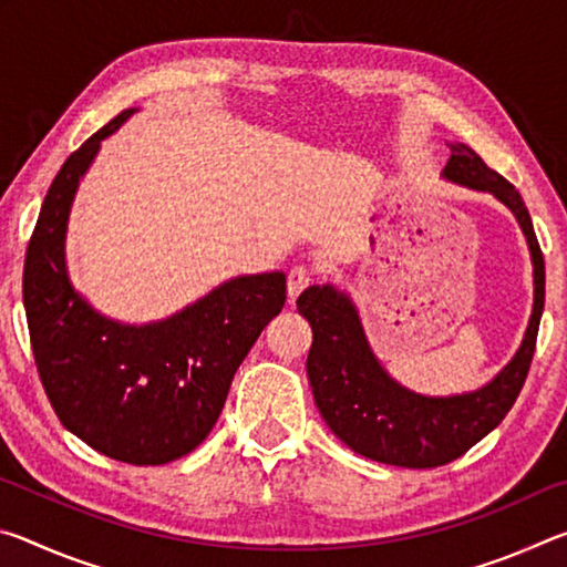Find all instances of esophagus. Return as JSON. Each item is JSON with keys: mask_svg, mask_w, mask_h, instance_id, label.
<instances>
[{"mask_svg": "<svg viewBox=\"0 0 567 567\" xmlns=\"http://www.w3.org/2000/svg\"><path fill=\"white\" fill-rule=\"evenodd\" d=\"M312 282V272L307 267H292L290 275H287V297L295 302L307 285Z\"/></svg>", "mask_w": 567, "mask_h": 567, "instance_id": "obj_1", "label": "esophagus"}]
</instances>
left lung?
Wrapping results in <instances>:
<instances>
[{
    "instance_id": "left-lung-1",
    "label": "left lung",
    "mask_w": 567,
    "mask_h": 567,
    "mask_svg": "<svg viewBox=\"0 0 567 567\" xmlns=\"http://www.w3.org/2000/svg\"><path fill=\"white\" fill-rule=\"evenodd\" d=\"M443 177L501 199L530 247L535 285L530 322L515 358L487 385L447 398L402 388L372 354L358 307L348 295L332 285H312L297 297V312L312 328L307 378L320 415L358 455L412 470L453 463L501 425L525 385L545 305V262L520 192L460 142L450 145Z\"/></svg>"
}]
</instances>
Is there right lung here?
Here are the masks:
<instances>
[{"label":"right lung","mask_w":567,"mask_h":567,"mask_svg":"<svg viewBox=\"0 0 567 567\" xmlns=\"http://www.w3.org/2000/svg\"><path fill=\"white\" fill-rule=\"evenodd\" d=\"M124 110L72 152L47 192L27 247L24 310L37 370L62 425L97 453L165 465L215 427L229 385L267 322L282 312L285 275H245L150 324L100 315L66 277L74 192Z\"/></svg>","instance_id":"right-lung-1"}]
</instances>
